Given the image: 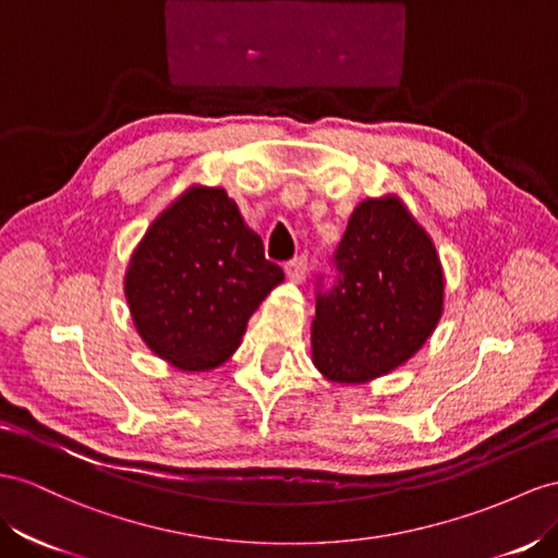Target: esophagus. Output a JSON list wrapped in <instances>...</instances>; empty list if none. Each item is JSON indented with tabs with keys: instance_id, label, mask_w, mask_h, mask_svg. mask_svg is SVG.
Returning <instances> with one entry per match:
<instances>
[{
	"instance_id": "esophagus-1",
	"label": "esophagus",
	"mask_w": 558,
	"mask_h": 558,
	"mask_svg": "<svg viewBox=\"0 0 558 558\" xmlns=\"http://www.w3.org/2000/svg\"><path fill=\"white\" fill-rule=\"evenodd\" d=\"M306 270H308L306 256H296V259H292L288 266H284V274H288V278L296 284H302L306 280Z\"/></svg>"
}]
</instances>
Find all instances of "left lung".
<instances>
[{"label":"left lung","mask_w":558,"mask_h":558,"mask_svg":"<svg viewBox=\"0 0 558 558\" xmlns=\"http://www.w3.org/2000/svg\"><path fill=\"white\" fill-rule=\"evenodd\" d=\"M335 264L337 284L316 302L311 361L327 381L367 384L434 335L446 274L434 240L396 193L355 205Z\"/></svg>","instance_id":"left-lung-1"}]
</instances>
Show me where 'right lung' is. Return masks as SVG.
<instances>
[{"label": "right lung", "mask_w": 558, "mask_h": 558, "mask_svg": "<svg viewBox=\"0 0 558 558\" xmlns=\"http://www.w3.org/2000/svg\"><path fill=\"white\" fill-rule=\"evenodd\" d=\"M284 280L221 185L193 183L157 214L124 270L138 337L181 373H209L240 347Z\"/></svg>", "instance_id": "obj_1"}]
</instances>
